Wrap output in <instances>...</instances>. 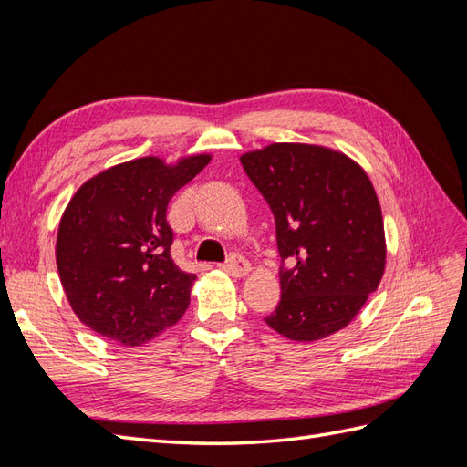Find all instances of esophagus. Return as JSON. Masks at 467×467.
Instances as JSON below:
<instances>
[{
	"mask_svg": "<svg viewBox=\"0 0 467 467\" xmlns=\"http://www.w3.org/2000/svg\"><path fill=\"white\" fill-rule=\"evenodd\" d=\"M223 271H228L232 276H245L251 271V265L247 259H244L242 255H230L228 261L222 265Z\"/></svg>",
	"mask_w": 467,
	"mask_h": 467,
	"instance_id": "esophagus-1",
	"label": "esophagus"
}]
</instances>
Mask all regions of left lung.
I'll list each match as a JSON object with an SVG mask.
<instances>
[{"instance_id": "1", "label": "left lung", "mask_w": 467, "mask_h": 467, "mask_svg": "<svg viewBox=\"0 0 467 467\" xmlns=\"http://www.w3.org/2000/svg\"><path fill=\"white\" fill-rule=\"evenodd\" d=\"M242 165L276 223L282 294L265 321L302 343L347 327L386 265L368 175L347 155L307 144H273L242 155Z\"/></svg>"}]
</instances>
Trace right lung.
I'll list each match as a JSON object with an SVG mask.
<instances>
[{
    "label": "right lung",
    "mask_w": 467,
    "mask_h": 467,
    "mask_svg": "<svg viewBox=\"0 0 467 467\" xmlns=\"http://www.w3.org/2000/svg\"><path fill=\"white\" fill-rule=\"evenodd\" d=\"M208 161L210 155H191L175 167L160 158L120 163L69 201L56 265L69 306L89 329L138 347L185 314L196 276L171 257L167 206Z\"/></svg>",
    "instance_id": "obj_1"
}]
</instances>
